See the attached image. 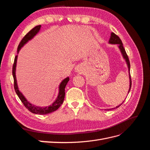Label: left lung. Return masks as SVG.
<instances>
[{
	"label": "left lung",
	"mask_w": 150,
	"mask_h": 150,
	"mask_svg": "<svg viewBox=\"0 0 150 150\" xmlns=\"http://www.w3.org/2000/svg\"><path fill=\"white\" fill-rule=\"evenodd\" d=\"M109 43L112 44H117V45H118L119 49H120V51H121V52L122 54V57H123V58L125 59V61L126 62V64H127V65H128V71H129V89L128 91V93H129V91L131 89V79L130 72H129L130 71V63H129V60L128 56V55H127V54H126V52L125 51V49L123 46H122V43L121 40L120 39V38L118 37V36H117V35H116L115 33H111V37H110V40H109ZM123 103H124V101L122 102L121 104H120L119 106H116L115 108H117L120 107ZM113 109H114V108H112L111 110H113ZM111 110V109H110V110Z\"/></svg>",
	"instance_id": "left-lung-1"
}]
</instances>
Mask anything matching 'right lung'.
<instances>
[{
  "label": "right lung",
  "instance_id": "1",
  "mask_svg": "<svg viewBox=\"0 0 150 150\" xmlns=\"http://www.w3.org/2000/svg\"><path fill=\"white\" fill-rule=\"evenodd\" d=\"M40 28H41V25H40L35 26V28H34L33 29H31L29 33L24 36L23 39L21 40L19 46H18L17 54L19 53L20 49L23 47L24 45L29 41V40H31L36 34L39 33ZM17 59V55L15 57L14 62H13V67H12V75L13 78V83H14V89L16 91V93L17 94L18 97L19 98V99H21L22 103H23L24 106L31 112L34 113V114H38V115H47V114H49V113H51L52 112L56 111L62 104L63 101H64V97H65V88H66V84L68 83V81H69V78L67 77V78H65L61 83L59 86V94H58L57 98H56V101H54L52 104H51V105L49 106H46V107L36 106L34 105V104H32L28 100H27L25 98L24 96V95L21 93V92L19 90V88H18L17 84L16 76Z\"/></svg>",
  "mask_w": 150,
  "mask_h": 150
}]
</instances>
